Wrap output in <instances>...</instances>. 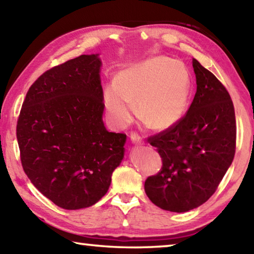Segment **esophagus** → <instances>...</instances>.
<instances>
[{
  "label": "esophagus",
  "mask_w": 254,
  "mask_h": 254,
  "mask_svg": "<svg viewBox=\"0 0 254 254\" xmlns=\"http://www.w3.org/2000/svg\"><path fill=\"white\" fill-rule=\"evenodd\" d=\"M130 137H131V141L133 143H135V144H142L143 143L142 137H141V135L137 134V133H135V132H132L130 134Z\"/></svg>",
  "instance_id": "1"
}]
</instances>
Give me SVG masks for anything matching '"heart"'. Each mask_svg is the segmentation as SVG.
Listing matches in <instances>:
<instances>
[{
    "label": "heart",
    "mask_w": 254,
    "mask_h": 254,
    "mask_svg": "<svg viewBox=\"0 0 254 254\" xmlns=\"http://www.w3.org/2000/svg\"><path fill=\"white\" fill-rule=\"evenodd\" d=\"M190 77L180 60L157 56L119 72L105 87L103 100L115 123L132 121L137 103L140 119L153 130L176 126L186 113Z\"/></svg>",
    "instance_id": "1"
}]
</instances>
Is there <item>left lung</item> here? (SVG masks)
I'll list each match as a JSON object with an SVG mask.
<instances>
[{"mask_svg":"<svg viewBox=\"0 0 254 254\" xmlns=\"http://www.w3.org/2000/svg\"><path fill=\"white\" fill-rule=\"evenodd\" d=\"M197 91L186 115L150 136L162 159L161 170L144 183L145 194L165 210L184 213L209 199L233 161L236 123L229 92L192 59Z\"/></svg>","mask_w":254,"mask_h":254,"instance_id":"obj_1","label":"left lung"}]
</instances>
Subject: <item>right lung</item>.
<instances>
[{
    "label": "right lung",
    "mask_w": 254,
    "mask_h": 254,
    "mask_svg": "<svg viewBox=\"0 0 254 254\" xmlns=\"http://www.w3.org/2000/svg\"><path fill=\"white\" fill-rule=\"evenodd\" d=\"M101 66L98 55H81L44 72L29 88L16 124L25 175L65 209L96 204L124 157L127 135L103 123Z\"/></svg>",
    "instance_id": "add662e5"
}]
</instances>
